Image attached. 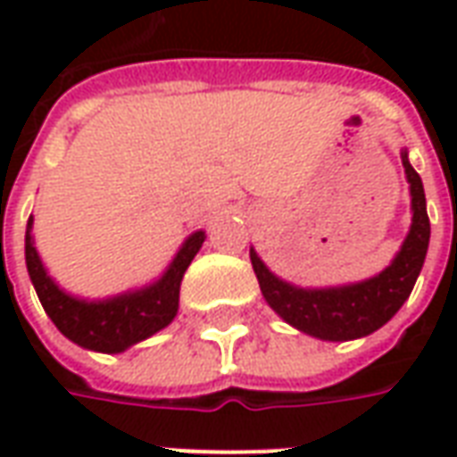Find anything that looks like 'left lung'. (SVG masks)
I'll use <instances>...</instances> for the list:
<instances>
[{"label": "left lung", "mask_w": 457, "mask_h": 457, "mask_svg": "<svg viewBox=\"0 0 457 457\" xmlns=\"http://www.w3.org/2000/svg\"><path fill=\"white\" fill-rule=\"evenodd\" d=\"M402 163L411 190V229L392 264L377 277L347 287L298 288L287 284L284 278L274 277L267 264L257 257V252L249 249V259L262 294L288 326L320 340L343 343L379 330L403 306V301L409 298L416 278L421 274L428 239H431V222L426 212L421 176L409 163L406 151H402Z\"/></svg>", "instance_id": "obj_1"}]
</instances>
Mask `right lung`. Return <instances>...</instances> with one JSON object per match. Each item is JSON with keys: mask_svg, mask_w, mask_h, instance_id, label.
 I'll return each mask as SVG.
<instances>
[{"mask_svg": "<svg viewBox=\"0 0 457 457\" xmlns=\"http://www.w3.org/2000/svg\"><path fill=\"white\" fill-rule=\"evenodd\" d=\"M31 228H34V218H29L26 225V269L41 306L68 340H73L85 350L107 354L124 353L131 345L159 333L161 328H166L176 318L183 274L205 242L203 229L193 232L183 242L169 269L163 271V277L149 287L104 301H85L65 294L48 277L44 262L34 247Z\"/></svg>", "mask_w": 457, "mask_h": 457, "instance_id": "right-lung-1", "label": "right lung"}]
</instances>
